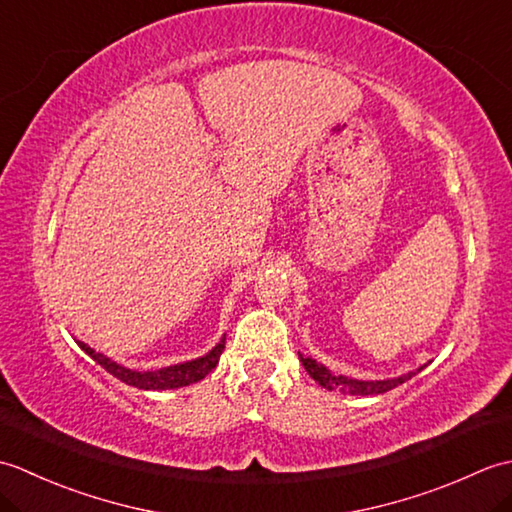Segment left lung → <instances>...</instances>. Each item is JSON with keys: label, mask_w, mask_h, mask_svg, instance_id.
I'll return each instance as SVG.
<instances>
[{"label": "left lung", "mask_w": 512, "mask_h": 512, "mask_svg": "<svg viewBox=\"0 0 512 512\" xmlns=\"http://www.w3.org/2000/svg\"><path fill=\"white\" fill-rule=\"evenodd\" d=\"M301 358L303 367H306V372L317 380V383L325 389H334V391H341V394H352V396H374V394H385V391L394 389L398 385L405 383L411 376H416L420 369L416 372H409L405 376H398V378H391V380H356V378H347V376H336L332 374L328 367H323L321 363L312 361V358Z\"/></svg>", "instance_id": "8db88e82"}]
</instances>
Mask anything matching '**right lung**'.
<instances>
[{
	"instance_id": "1",
	"label": "right lung",
	"mask_w": 512,
	"mask_h": 512,
	"mask_svg": "<svg viewBox=\"0 0 512 512\" xmlns=\"http://www.w3.org/2000/svg\"><path fill=\"white\" fill-rule=\"evenodd\" d=\"M224 343H226V339L217 343L206 356L195 358V361L171 365L165 369H156V372H134V369L118 365L103 354H96L92 347H88L85 343H79V347L85 354H90L94 361L99 363L103 369H107L112 376L123 380L125 385H132L138 389H176V387H187L191 383H198V380H202L206 374H209L211 369L217 365V361H220Z\"/></svg>"
}]
</instances>
